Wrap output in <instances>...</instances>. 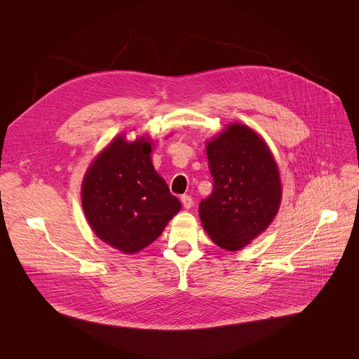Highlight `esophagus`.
Here are the masks:
<instances>
[{"mask_svg":"<svg viewBox=\"0 0 359 359\" xmlns=\"http://www.w3.org/2000/svg\"><path fill=\"white\" fill-rule=\"evenodd\" d=\"M182 203H183L184 209H190L193 206L191 196H189V194H183V196H182Z\"/></svg>","mask_w":359,"mask_h":359,"instance_id":"obj_1","label":"esophagus"}]
</instances>
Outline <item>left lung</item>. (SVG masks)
<instances>
[{"mask_svg":"<svg viewBox=\"0 0 359 359\" xmlns=\"http://www.w3.org/2000/svg\"><path fill=\"white\" fill-rule=\"evenodd\" d=\"M210 196L199 205V216L212 241L226 250H239L262 233L280 203L276 163L252 128L231 124L208 143Z\"/></svg>","mask_w":359,"mask_h":359,"instance_id":"8db88e82","label":"left lung"}]
</instances>
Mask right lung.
Segmentation results:
<instances>
[{"label": "right lung", "mask_w": 359, "mask_h": 359, "mask_svg": "<svg viewBox=\"0 0 359 359\" xmlns=\"http://www.w3.org/2000/svg\"><path fill=\"white\" fill-rule=\"evenodd\" d=\"M147 139L117 137L90 166L81 203L94 233L124 253L154 242L180 202L154 170Z\"/></svg>", "instance_id": "obj_1"}]
</instances>
